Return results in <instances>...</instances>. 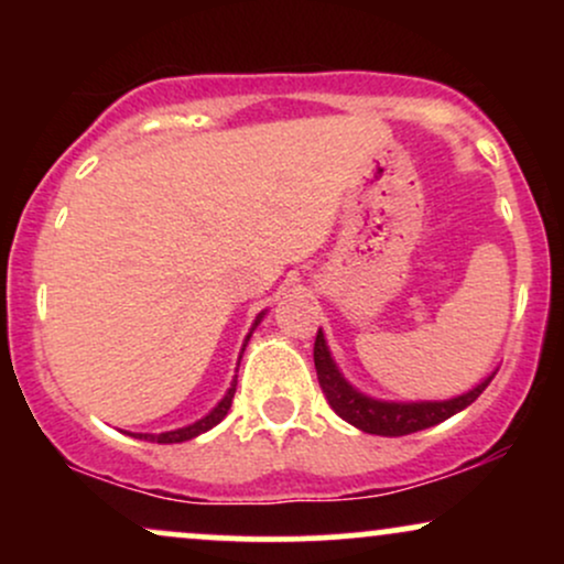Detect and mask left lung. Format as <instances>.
Wrapping results in <instances>:
<instances>
[{
	"instance_id": "obj_1",
	"label": "left lung",
	"mask_w": 564,
	"mask_h": 564,
	"mask_svg": "<svg viewBox=\"0 0 564 564\" xmlns=\"http://www.w3.org/2000/svg\"><path fill=\"white\" fill-rule=\"evenodd\" d=\"M315 358V371H318L321 390L326 394L328 405L334 408L336 416H341L358 430L368 432V435H381V437H403L411 432L426 430V426H435L445 419H451L453 413L464 411V408L475 403L477 398L485 392V387L490 384L488 377L482 384H477L475 390L467 394H458L453 400H443V403H384V400H373L368 394L352 390V384H347L345 377L339 373V368L332 360L326 339L318 332L313 347Z\"/></svg>"
}]
</instances>
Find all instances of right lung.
I'll return each mask as SVG.
<instances>
[{
	"label": "right lung",
	"instance_id": "obj_1",
	"mask_svg": "<svg viewBox=\"0 0 564 564\" xmlns=\"http://www.w3.org/2000/svg\"><path fill=\"white\" fill-rule=\"evenodd\" d=\"M262 315H264V313L257 315V321H254V326H251V332H254V328H257V323L262 321ZM249 336H251V334H249ZM249 336H246V341H249ZM243 347H246V345H243ZM238 364H241V360H238ZM236 384H238V377L232 379V384H230L228 394H225V398L219 400V405L215 408V411H212L209 416L198 419L196 424H191V426H183V430L161 432V435H134V437H140V440H151V443H185V440H193V437H198L200 432H209L212 426H217L219 422H223L225 416H228V411H230V405H232V394H236Z\"/></svg>",
	"mask_w": 564,
	"mask_h": 564
}]
</instances>
